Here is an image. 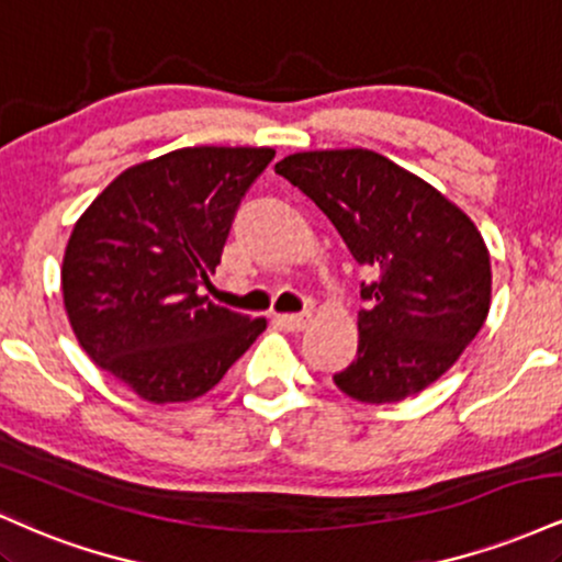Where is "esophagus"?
<instances>
[{"label":"esophagus","instance_id":"obj_1","mask_svg":"<svg viewBox=\"0 0 562 562\" xmlns=\"http://www.w3.org/2000/svg\"><path fill=\"white\" fill-rule=\"evenodd\" d=\"M274 322L290 333H301L308 325V314H277Z\"/></svg>","mask_w":562,"mask_h":562}]
</instances>
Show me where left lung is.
Returning a JSON list of instances; mask_svg holds the SVG:
<instances>
[{
  "label": "left lung",
  "mask_w": 562,
  "mask_h": 562,
  "mask_svg": "<svg viewBox=\"0 0 562 562\" xmlns=\"http://www.w3.org/2000/svg\"><path fill=\"white\" fill-rule=\"evenodd\" d=\"M306 192L362 267L357 359L335 385L391 404L436 383L479 335L492 306V259L460 205L364 147L293 153L274 166Z\"/></svg>",
  "instance_id": "8db88e82"
}]
</instances>
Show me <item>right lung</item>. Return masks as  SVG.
Listing matches in <instances>:
<instances>
[{
	"instance_id": "obj_1",
	"label": "right lung",
	"mask_w": 562,
	"mask_h": 562,
	"mask_svg": "<svg viewBox=\"0 0 562 562\" xmlns=\"http://www.w3.org/2000/svg\"><path fill=\"white\" fill-rule=\"evenodd\" d=\"M272 147H182L142 160L92 200L63 256V303L94 364L153 404L209 393L267 330L198 288Z\"/></svg>"
}]
</instances>
